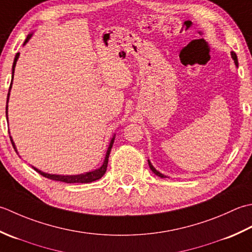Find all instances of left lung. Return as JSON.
<instances>
[{"mask_svg": "<svg viewBox=\"0 0 252 252\" xmlns=\"http://www.w3.org/2000/svg\"><path fill=\"white\" fill-rule=\"evenodd\" d=\"M230 55H232V59L234 60V63H235V65H236V67H238V60H237V55H236L234 52H230ZM148 163H149V166H150V168H151V171L156 174V175H158V177H161V178H166L167 176H165L164 175V174H162V173H160L158 171V169L152 165V163L150 162V160H148Z\"/></svg>", "mask_w": 252, "mask_h": 252, "instance_id": "left-lung-1", "label": "left lung"}]
</instances>
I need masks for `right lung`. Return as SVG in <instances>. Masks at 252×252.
Masks as SVG:
<instances>
[{
    "label": "right lung",
    "instance_id": "1",
    "mask_svg": "<svg viewBox=\"0 0 252 252\" xmlns=\"http://www.w3.org/2000/svg\"><path fill=\"white\" fill-rule=\"evenodd\" d=\"M33 33H29L27 35V38H26L25 42H24V45H26V43L28 42V41L32 39ZM19 58V53L16 54V56H15L14 59V63H13V67H12V80H11V86H9V89H8V94H7V100H6V121L8 122V100H9V94H11V89H12V85H13V79H14V71H15V66H16V63H17V60ZM9 132V131H8ZM9 138H11V141H12V145L15 149V151L17 152V148L16 146H15V142L13 141V138L12 136H9ZM114 140H115V133L114 136L112 137V139L110 141V145H109V148H107L106 150V155H105V158H104V161H103V164L96 169H94V171H90V172H86V173H83V174H76V175H60V174H49V173H45V172H42L40 171V169H38L37 167L32 166V168L34 169L35 172H38L40 175H42L44 177H47L49 179H53V181H58V182H64V183H67V184H73V183H91V182H94L96 181V179H100L102 176L104 175L105 172H106V167H107V162H109V156H110V152H111V149H112V146L113 143H114ZM18 155V152H17Z\"/></svg>",
    "mask_w": 252,
    "mask_h": 252
}]
</instances>
